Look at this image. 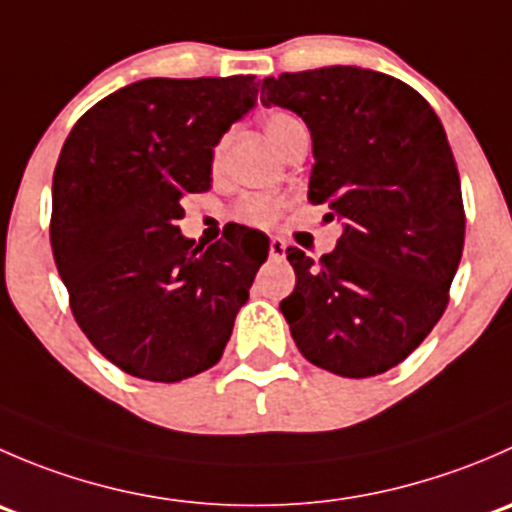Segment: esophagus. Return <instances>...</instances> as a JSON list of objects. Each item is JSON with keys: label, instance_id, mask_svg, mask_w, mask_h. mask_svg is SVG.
I'll use <instances>...</instances> for the list:
<instances>
[{"label": "esophagus", "instance_id": "esophagus-1", "mask_svg": "<svg viewBox=\"0 0 512 512\" xmlns=\"http://www.w3.org/2000/svg\"><path fill=\"white\" fill-rule=\"evenodd\" d=\"M285 255H287L285 240H280V237H272V240H270V257H272V260H285Z\"/></svg>", "mask_w": 512, "mask_h": 512}]
</instances>
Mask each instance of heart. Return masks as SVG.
<instances>
[{
	"mask_svg": "<svg viewBox=\"0 0 512 512\" xmlns=\"http://www.w3.org/2000/svg\"><path fill=\"white\" fill-rule=\"evenodd\" d=\"M262 126H265V133L272 141V146L280 153L285 151L287 143L292 141L294 133L304 131L302 121L289 111H270L265 116V121H262ZM227 141H230V136L223 133V136L213 143V151H210V168H213V173H220V170H223ZM280 210L282 198H272V195H250V198H245L237 205L235 215L237 220H242V223L252 227H270L275 225L277 218H280Z\"/></svg>",
	"mask_w": 512,
	"mask_h": 512,
	"instance_id": "1",
	"label": "heart"
}]
</instances>
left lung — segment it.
<instances>
[{"label":"left lung","instance_id":"1","mask_svg":"<svg viewBox=\"0 0 512 512\" xmlns=\"http://www.w3.org/2000/svg\"><path fill=\"white\" fill-rule=\"evenodd\" d=\"M262 103L304 118L312 205L344 223L319 260L287 247L297 285L280 309L307 361L347 379L401 364L448 307L466 210L456 158L418 91L356 66L262 81Z\"/></svg>","mask_w":512,"mask_h":512}]
</instances>
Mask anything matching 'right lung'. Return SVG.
Segmentation results:
<instances>
[{
	"instance_id": "obj_1",
	"label": "right lung",
	"mask_w": 512,
	"mask_h": 512,
	"mask_svg": "<svg viewBox=\"0 0 512 512\" xmlns=\"http://www.w3.org/2000/svg\"><path fill=\"white\" fill-rule=\"evenodd\" d=\"M255 101V76L136 81L89 108L61 148L56 270L81 332L126 374L175 384L225 352L270 242L235 225L203 250L178 220L210 188L213 143Z\"/></svg>"
}]
</instances>
